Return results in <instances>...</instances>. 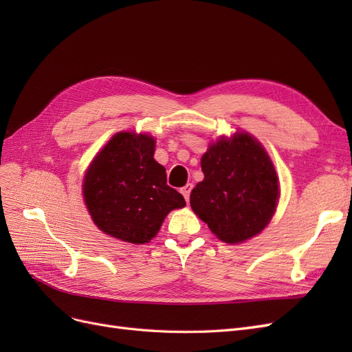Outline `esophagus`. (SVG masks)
<instances>
[{
  "mask_svg": "<svg viewBox=\"0 0 352 352\" xmlns=\"http://www.w3.org/2000/svg\"><path fill=\"white\" fill-rule=\"evenodd\" d=\"M190 190H192V184H188L186 186H184L182 189H180V192H182V195L185 197L186 202H189V195H190Z\"/></svg>",
  "mask_w": 352,
  "mask_h": 352,
  "instance_id": "obj_1",
  "label": "esophagus"
}]
</instances>
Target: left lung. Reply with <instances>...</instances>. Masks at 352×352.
Instances as JSON below:
<instances>
[{"mask_svg": "<svg viewBox=\"0 0 352 352\" xmlns=\"http://www.w3.org/2000/svg\"><path fill=\"white\" fill-rule=\"evenodd\" d=\"M201 168L204 180L190 192V207L220 241L239 243L269 225L279 201V179L254 136H220L202 155Z\"/></svg>", "mask_w": 352, "mask_h": 352, "instance_id": "left-lung-1", "label": "left lung"}]
</instances>
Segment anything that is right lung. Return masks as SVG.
Segmentation results:
<instances>
[{"label": "right lung", "instance_id": "add662e5", "mask_svg": "<svg viewBox=\"0 0 352 352\" xmlns=\"http://www.w3.org/2000/svg\"><path fill=\"white\" fill-rule=\"evenodd\" d=\"M154 151L153 136L119 132L89 164L82 185L85 204L107 235L146 243L170 211L186 206L167 185L166 168L155 162Z\"/></svg>", "mask_w": 352, "mask_h": 352}]
</instances>
